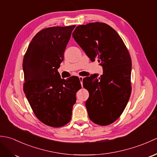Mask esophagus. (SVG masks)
Masks as SVG:
<instances>
[{"label":"esophagus","instance_id":"esophagus-1","mask_svg":"<svg viewBox=\"0 0 157 157\" xmlns=\"http://www.w3.org/2000/svg\"><path fill=\"white\" fill-rule=\"evenodd\" d=\"M79 81H80L81 85L82 86V84H83V79H84V77H82V76H79Z\"/></svg>","mask_w":157,"mask_h":157}]
</instances>
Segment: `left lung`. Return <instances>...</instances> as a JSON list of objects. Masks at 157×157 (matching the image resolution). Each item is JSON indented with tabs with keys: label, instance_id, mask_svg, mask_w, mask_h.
<instances>
[{
	"label": "left lung",
	"instance_id": "1",
	"mask_svg": "<svg viewBox=\"0 0 157 157\" xmlns=\"http://www.w3.org/2000/svg\"><path fill=\"white\" fill-rule=\"evenodd\" d=\"M73 38L92 61L97 59L103 68L98 78L83 79L89 92L86 101L89 118L100 125L115 121L124 111L131 95L132 60L128 48L114 29L105 23L78 25Z\"/></svg>",
	"mask_w": 157,
	"mask_h": 157
}]
</instances>
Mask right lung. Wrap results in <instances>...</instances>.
I'll use <instances>...</instances> for the list:
<instances>
[{"label":"right lung","mask_w":157,"mask_h":157,"mask_svg":"<svg viewBox=\"0 0 157 157\" xmlns=\"http://www.w3.org/2000/svg\"><path fill=\"white\" fill-rule=\"evenodd\" d=\"M75 25L42 29L33 38L23 61V91L35 115L45 125L59 128L71 119L78 77L61 79L58 69Z\"/></svg>","instance_id":"obj_1"}]
</instances>
